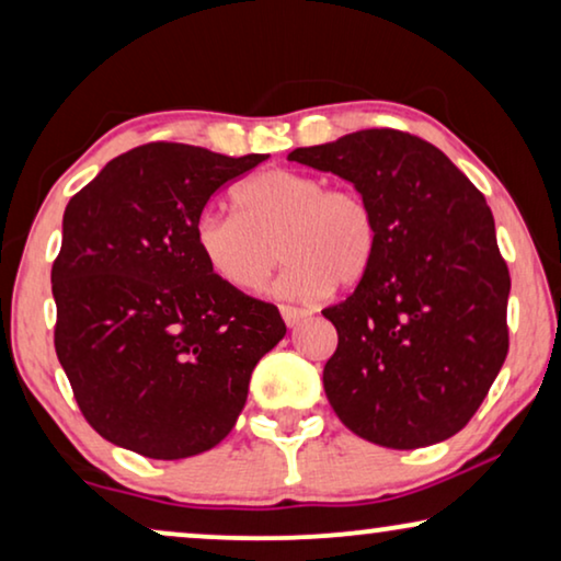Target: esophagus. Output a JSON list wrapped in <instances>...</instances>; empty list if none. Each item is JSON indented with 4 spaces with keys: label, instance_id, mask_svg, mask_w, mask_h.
I'll list each match as a JSON object with an SVG mask.
<instances>
[{
    "label": "esophagus",
    "instance_id": "34e87169",
    "mask_svg": "<svg viewBox=\"0 0 561 561\" xmlns=\"http://www.w3.org/2000/svg\"><path fill=\"white\" fill-rule=\"evenodd\" d=\"M280 317L290 329H294V327L301 324L304 319H309L311 311L309 309H298V306H280Z\"/></svg>",
    "mask_w": 561,
    "mask_h": 561
}]
</instances>
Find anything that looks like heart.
<instances>
[{
    "label": "heart",
    "instance_id": "heart-1",
    "mask_svg": "<svg viewBox=\"0 0 561 561\" xmlns=\"http://www.w3.org/2000/svg\"><path fill=\"white\" fill-rule=\"evenodd\" d=\"M234 211H204L196 244L209 271L244 294L263 288L288 257L275 283L283 298H317L365 278L378 252L373 206L352 188H327L311 173L273 168L250 175L232 194Z\"/></svg>",
    "mask_w": 561,
    "mask_h": 561
}]
</instances>
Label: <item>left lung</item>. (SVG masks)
Instances as JSON below:
<instances>
[{
	"instance_id": "left-lung-1",
	"label": "left lung",
	"mask_w": 561,
	"mask_h": 561,
	"mask_svg": "<svg viewBox=\"0 0 561 561\" xmlns=\"http://www.w3.org/2000/svg\"><path fill=\"white\" fill-rule=\"evenodd\" d=\"M288 160L350 181L373 206L378 252L336 327L324 390L344 426L390 449L455 436L508 355L511 275L485 196L432 142L359 129Z\"/></svg>"
}]
</instances>
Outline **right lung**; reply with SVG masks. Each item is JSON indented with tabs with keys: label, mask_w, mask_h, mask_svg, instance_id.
Segmentation results:
<instances>
[{
	"label": "right lung",
	"mask_w": 561,
	"mask_h": 561,
	"mask_svg": "<svg viewBox=\"0 0 561 561\" xmlns=\"http://www.w3.org/2000/svg\"><path fill=\"white\" fill-rule=\"evenodd\" d=\"M265 158L148 142L68 202L50 273L56 355L106 442L150 459L217 447L286 336L278 309L219 280L196 244L214 191Z\"/></svg>",
	"instance_id": "1"
}]
</instances>
